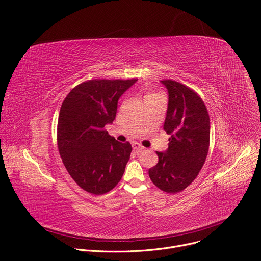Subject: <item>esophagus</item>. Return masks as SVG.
I'll return each instance as SVG.
<instances>
[{
	"instance_id": "34e87169",
	"label": "esophagus",
	"mask_w": 261,
	"mask_h": 261,
	"mask_svg": "<svg viewBox=\"0 0 261 261\" xmlns=\"http://www.w3.org/2000/svg\"><path fill=\"white\" fill-rule=\"evenodd\" d=\"M133 146H134V149H135L137 152H141V151L144 149V147H143L140 143H137V142H135V143L133 144Z\"/></svg>"
}]
</instances>
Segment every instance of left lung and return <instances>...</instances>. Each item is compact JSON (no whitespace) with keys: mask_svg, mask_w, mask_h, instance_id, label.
Instances as JSON below:
<instances>
[{"mask_svg":"<svg viewBox=\"0 0 261 261\" xmlns=\"http://www.w3.org/2000/svg\"><path fill=\"white\" fill-rule=\"evenodd\" d=\"M161 83L168 94L163 128L171 138L166 150L156 151L159 161L148 175L157 188L174 194L189 187L202 168L211 125L206 107L194 90L173 80Z\"/></svg>","mask_w":261,"mask_h":261,"instance_id":"left-lung-1","label":"left lung"}]
</instances>
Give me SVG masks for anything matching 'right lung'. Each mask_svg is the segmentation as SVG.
<instances>
[{"label":"right lung","instance_id":"add662e5","mask_svg":"<svg viewBox=\"0 0 261 261\" xmlns=\"http://www.w3.org/2000/svg\"><path fill=\"white\" fill-rule=\"evenodd\" d=\"M136 82L89 80L71 89L61 106L60 156L74 182L88 193L110 192L124 174L132 145L118 142L104 127L113 123L120 97Z\"/></svg>","mask_w":261,"mask_h":261}]
</instances>
